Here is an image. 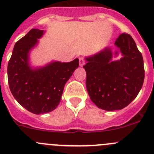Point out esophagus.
<instances>
[{
    "label": "esophagus",
    "mask_w": 154,
    "mask_h": 154,
    "mask_svg": "<svg viewBox=\"0 0 154 154\" xmlns=\"http://www.w3.org/2000/svg\"><path fill=\"white\" fill-rule=\"evenodd\" d=\"M79 64H80V67H83V65H84L85 61L84 59H83V58L80 57V59H79Z\"/></svg>",
    "instance_id": "1"
}]
</instances>
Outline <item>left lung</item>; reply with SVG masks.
<instances>
[{
    "instance_id": "left-lung-1",
    "label": "left lung",
    "mask_w": 154,
    "mask_h": 154,
    "mask_svg": "<svg viewBox=\"0 0 154 154\" xmlns=\"http://www.w3.org/2000/svg\"><path fill=\"white\" fill-rule=\"evenodd\" d=\"M117 50L104 47L85 57L86 89L89 98L102 110H121L138 95L144 80V61L135 42L123 33L114 43ZM120 54V60H113Z\"/></svg>"
}]
</instances>
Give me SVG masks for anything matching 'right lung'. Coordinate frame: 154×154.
I'll use <instances>...</instances> for the list:
<instances>
[{
  "label": "right lung",
  "instance_id": "obj_1",
  "mask_svg": "<svg viewBox=\"0 0 154 154\" xmlns=\"http://www.w3.org/2000/svg\"><path fill=\"white\" fill-rule=\"evenodd\" d=\"M44 33V30L33 28L17 41L7 66L8 83L13 97L34 114L49 113L57 107L65 83L79 67L78 59L32 66L30 54Z\"/></svg>",
  "mask_w": 154,
  "mask_h": 154
}]
</instances>
